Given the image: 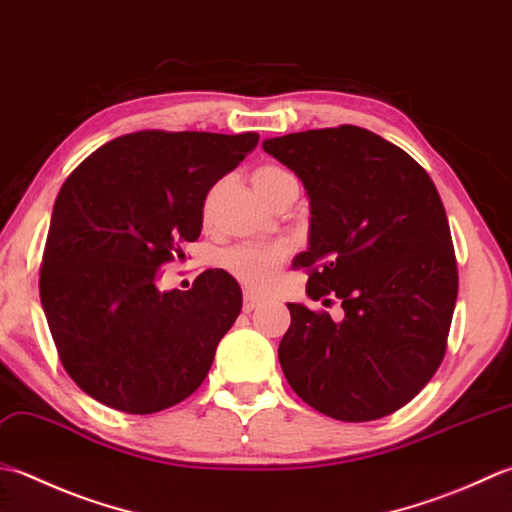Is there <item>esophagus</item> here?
Segmentation results:
<instances>
[{"instance_id": "34e87169", "label": "esophagus", "mask_w": 512, "mask_h": 512, "mask_svg": "<svg viewBox=\"0 0 512 512\" xmlns=\"http://www.w3.org/2000/svg\"><path fill=\"white\" fill-rule=\"evenodd\" d=\"M259 304H262V297H257L255 293H244V313H250V310H255Z\"/></svg>"}]
</instances>
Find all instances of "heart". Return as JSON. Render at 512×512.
<instances>
[{
	"mask_svg": "<svg viewBox=\"0 0 512 512\" xmlns=\"http://www.w3.org/2000/svg\"><path fill=\"white\" fill-rule=\"evenodd\" d=\"M284 175V170L275 166L257 168L253 173V186H262L270 179ZM286 250L282 246H257V244H242L224 253V266L228 273H233L239 282L246 286H264L277 273L279 264L284 262Z\"/></svg>",
	"mask_w": 512,
	"mask_h": 512,
	"instance_id": "heart-1",
	"label": "heart"
}]
</instances>
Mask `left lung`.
<instances>
[{
  "label": "left lung",
  "instance_id": "8db88e82",
  "mask_svg": "<svg viewBox=\"0 0 512 512\" xmlns=\"http://www.w3.org/2000/svg\"><path fill=\"white\" fill-rule=\"evenodd\" d=\"M310 204L306 295L339 299L342 322L288 304L279 364L290 388L342 422L406 406L446 353L457 262L433 179L402 148L359 126L264 139Z\"/></svg>",
  "mask_w": 512,
  "mask_h": 512
}]
</instances>
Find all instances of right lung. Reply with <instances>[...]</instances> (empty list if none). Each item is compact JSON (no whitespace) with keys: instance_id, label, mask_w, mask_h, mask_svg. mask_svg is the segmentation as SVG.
<instances>
[{"instance_id":"right-lung-1","label":"right lung","mask_w":512,"mask_h":512,"mask_svg":"<svg viewBox=\"0 0 512 512\" xmlns=\"http://www.w3.org/2000/svg\"><path fill=\"white\" fill-rule=\"evenodd\" d=\"M257 142L142 130L97 148L59 190L39 297L66 373L99 404L148 415L202 386L242 288L219 268L190 290L157 282L202 233L208 190Z\"/></svg>"}]
</instances>
